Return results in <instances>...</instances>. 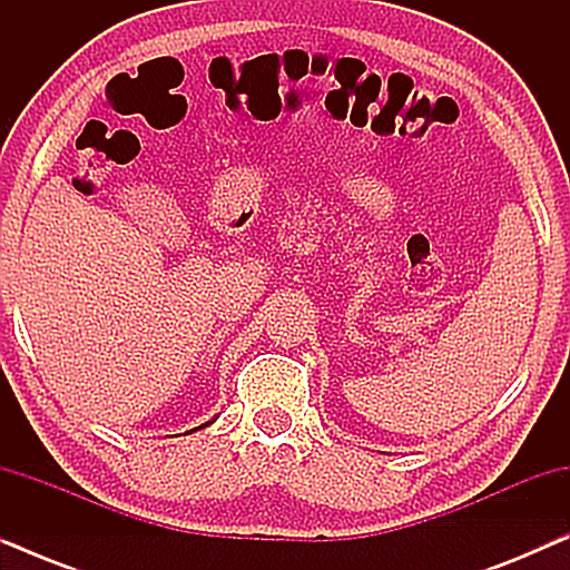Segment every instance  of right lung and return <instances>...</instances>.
I'll return each instance as SVG.
<instances>
[{"label":"right lung","mask_w":570,"mask_h":570,"mask_svg":"<svg viewBox=\"0 0 570 570\" xmlns=\"http://www.w3.org/2000/svg\"><path fill=\"white\" fill-rule=\"evenodd\" d=\"M209 423H215V417H213V420H207V423H202L199 428H191V431H202V428H207ZM191 431H186V433H191Z\"/></svg>","instance_id":"add662e5"}]
</instances>
